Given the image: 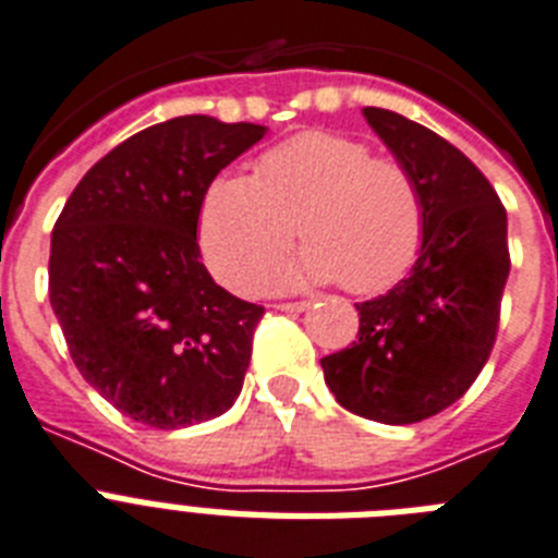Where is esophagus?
Listing matches in <instances>:
<instances>
[{"label":"esophagus","mask_w":558,"mask_h":558,"mask_svg":"<svg viewBox=\"0 0 558 558\" xmlns=\"http://www.w3.org/2000/svg\"><path fill=\"white\" fill-rule=\"evenodd\" d=\"M278 312H303L310 310V301H287V303H275Z\"/></svg>","instance_id":"1"}]
</instances>
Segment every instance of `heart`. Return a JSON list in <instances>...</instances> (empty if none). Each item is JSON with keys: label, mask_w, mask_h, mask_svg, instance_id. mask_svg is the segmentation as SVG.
<instances>
[{"label": "heart", "mask_w": 558, "mask_h": 558, "mask_svg": "<svg viewBox=\"0 0 558 558\" xmlns=\"http://www.w3.org/2000/svg\"><path fill=\"white\" fill-rule=\"evenodd\" d=\"M301 255L271 289L341 280L355 294L387 289L424 240V201L412 171L373 157L361 140L303 131L264 151L252 177H220L203 197L201 246L226 287L252 292L292 246Z\"/></svg>", "instance_id": "b5f03b06"}]
</instances>
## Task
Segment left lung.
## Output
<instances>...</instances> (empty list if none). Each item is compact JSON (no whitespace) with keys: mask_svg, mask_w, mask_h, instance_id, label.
<instances>
[{"mask_svg":"<svg viewBox=\"0 0 558 558\" xmlns=\"http://www.w3.org/2000/svg\"><path fill=\"white\" fill-rule=\"evenodd\" d=\"M364 117L418 183L424 240L404 280L355 303L357 341L320 366L350 412L415 424L456 404L490 357L510 275L507 211L490 180L436 131L387 108Z\"/></svg>","mask_w":558,"mask_h":558,"instance_id":"8db88e82","label":"left lung"}]
</instances>
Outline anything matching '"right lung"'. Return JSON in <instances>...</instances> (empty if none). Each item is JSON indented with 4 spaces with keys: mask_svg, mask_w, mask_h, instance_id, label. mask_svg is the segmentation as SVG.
Returning <instances> with one entry per match:
<instances>
[{
    "mask_svg": "<svg viewBox=\"0 0 558 558\" xmlns=\"http://www.w3.org/2000/svg\"><path fill=\"white\" fill-rule=\"evenodd\" d=\"M266 129L206 114L140 131L90 166L51 234L48 294L76 369L122 415L157 429L234 404L264 306L201 260L208 185Z\"/></svg>",
    "mask_w": 558,
    "mask_h": 558,
    "instance_id": "add662e5",
    "label": "right lung"
}]
</instances>
